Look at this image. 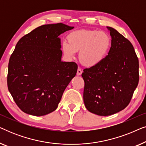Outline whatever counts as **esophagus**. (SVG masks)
<instances>
[{"instance_id": "esophagus-1", "label": "esophagus", "mask_w": 146, "mask_h": 146, "mask_svg": "<svg viewBox=\"0 0 146 146\" xmlns=\"http://www.w3.org/2000/svg\"><path fill=\"white\" fill-rule=\"evenodd\" d=\"M82 70L80 68H78V69L77 70V73H76L77 76H80L82 74Z\"/></svg>"}]
</instances>
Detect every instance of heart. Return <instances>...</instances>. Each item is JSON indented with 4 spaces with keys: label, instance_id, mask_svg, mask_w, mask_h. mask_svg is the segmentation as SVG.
I'll return each mask as SVG.
<instances>
[{
    "label": "heart",
    "instance_id": "obj_1",
    "mask_svg": "<svg viewBox=\"0 0 146 146\" xmlns=\"http://www.w3.org/2000/svg\"><path fill=\"white\" fill-rule=\"evenodd\" d=\"M67 42L61 44V50L68 59L75 57L78 52V58L82 65L88 68L97 66L107 56L111 46V39L108 34L98 30H79L70 33Z\"/></svg>",
    "mask_w": 146,
    "mask_h": 146
}]
</instances>
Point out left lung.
<instances>
[{"label": "left lung", "mask_w": 146, "mask_h": 146, "mask_svg": "<svg viewBox=\"0 0 146 146\" xmlns=\"http://www.w3.org/2000/svg\"><path fill=\"white\" fill-rule=\"evenodd\" d=\"M108 56L97 66L84 70V102L88 110L107 116L129 104L139 82V61L133 45L111 27Z\"/></svg>", "instance_id": "8db88e82"}]
</instances>
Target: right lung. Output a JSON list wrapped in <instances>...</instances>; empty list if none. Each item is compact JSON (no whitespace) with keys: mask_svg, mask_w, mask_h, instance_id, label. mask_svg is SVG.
Listing matches in <instances>:
<instances>
[{"mask_svg":"<svg viewBox=\"0 0 146 146\" xmlns=\"http://www.w3.org/2000/svg\"><path fill=\"white\" fill-rule=\"evenodd\" d=\"M62 23L45 25L22 37L11 56L8 88L22 111L41 116L54 111L77 72L75 62L62 61V33L73 29Z\"/></svg>","mask_w":146,"mask_h":146,"instance_id":"1","label":"right lung"}]
</instances>
